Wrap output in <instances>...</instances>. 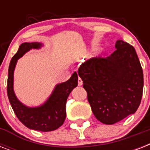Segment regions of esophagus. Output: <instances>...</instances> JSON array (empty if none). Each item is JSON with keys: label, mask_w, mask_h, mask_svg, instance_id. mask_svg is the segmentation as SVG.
Masks as SVG:
<instances>
[{"label": "esophagus", "mask_w": 150, "mask_h": 150, "mask_svg": "<svg viewBox=\"0 0 150 150\" xmlns=\"http://www.w3.org/2000/svg\"><path fill=\"white\" fill-rule=\"evenodd\" d=\"M78 85H79V86L82 85V80L81 79V78L79 77V79H78Z\"/></svg>", "instance_id": "1"}]
</instances>
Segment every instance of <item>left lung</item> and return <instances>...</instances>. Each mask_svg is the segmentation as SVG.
<instances>
[{
  "mask_svg": "<svg viewBox=\"0 0 150 150\" xmlns=\"http://www.w3.org/2000/svg\"><path fill=\"white\" fill-rule=\"evenodd\" d=\"M107 57H93L78 71L94 116L114 125L135 113L141 103L143 72L135 48L123 40Z\"/></svg>",
  "mask_w": 150,
  "mask_h": 150,
  "instance_id": "obj_1",
  "label": "left lung"
}]
</instances>
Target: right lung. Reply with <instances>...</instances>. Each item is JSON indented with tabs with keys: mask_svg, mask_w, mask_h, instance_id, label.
Listing matches in <instances>:
<instances>
[{
	"mask_svg": "<svg viewBox=\"0 0 150 150\" xmlns=\"http://www.w3.org/2000/svg\"><path fill=\"white\" fill-rule=\"evenodd\" d=\"M40 43H24L11 60L8 68L7 91L8 96L15 115L27 128L41 132L56 130L63 125L66 117V102L69 94L78 86V75L74 72L67 82L57 85L54 91L43 105L29 107L18 100L13 89L14 70L18 59L31 49H39Z\"/></svg>",
	"mask_w": 150,
	"mask_h": 150,
	"instance_id": "1",
	"label": "right lung"
}]
</instances>
